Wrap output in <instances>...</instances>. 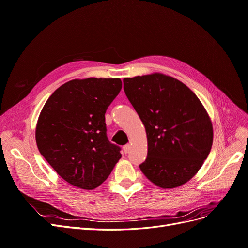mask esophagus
<instances>
[{"label": "esophagus", "instance_id": "obj_1", "mask_svg": "<svg viewBox=\"0 0 248 248\" xmlns=\"http://www.w3.org/2000/svg\"><path fill=\"white\" fill-rule=\"evenodd\" d=\"M123 151H124V153H125V154L128 153V152L130 151V145L127 144V145L123 146Z\"/></svg>", "mask_w": 248, "mask_h": 248}]
</instances>
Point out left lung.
<instances>
[{
    "label": "left lung",
    "mask_w": 248,
    "mask_h": 248,
    "mask_svg": "<svg viewBox=\"0 0 248 248\" xmlns=\"http://www.w3.org/2000/svg\"><path fill=\"white\" fill-rule=\"evenodd\" d=\"M127 98L148 138L145 176L161 188H174L197 174L213 141L212 123L202 102L180 80L160 73L124 78Z\"/></svg>",
    "instance_id": "obj_1"
}]
</instances>
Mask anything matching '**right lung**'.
<instances>
[{"mask_svg":"<svg viewBox=\"0 0 248 248\" xmlns=\"http://www.w3.org/2000/svg\"><path fill=\"white\" fill-rule=\"evenodd\" d=\"M121 89L120 78L73 79L44 104L36 127L37 147L71 185L96 188L121 158V148L108 139L104 116Z\"/></svg>","mask_w":248,"mask_h":248,"instance_id":"right-lung-1","label":"right lung"}]
</instances>
